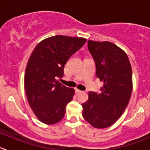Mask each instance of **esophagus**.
I'll return each instance as SVG.
<instances>
[{"mask_svg":"<svg viewBox=\"0 0 150 150\" xmlns=\"http://www.w3.org/2000/svg\"><path fill=\"white\" fill-rule=\"evenodd\" d=\"M83 91H81V90H79V89H75V93H77V94H79V93H83Z\"/></svg>","mask_w":150,"mask_h":150,"instance_id":"1","label":"esophagus"}]
</instances>
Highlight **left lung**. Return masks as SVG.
<instances>
[{"label":"left lung","mask_w":150,"mask_h":150,"mask_svg":"<svg viewBox=\"0 0 150 150\" xmlns=\"http://www.w3.org/2000/svg\"><path fill=\"white\" fill-rule=\"evenodd\" d=\"M96 64V77L104 82L101 93H88L83 103V117L93 127H110L121 116L132 92V69L125 51L109 41L88 40Z\"/></svg>","instance_id":"left-lung-1"}]
</instances>
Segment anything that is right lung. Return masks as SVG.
<instances>
[{"instance_id": "add662e5", "label": "right lung", "mask_w": 150, "mask_h": 150, "mask_svg": "<svg viewBox=\"0 0 150 150\" xmlns=\"http://www.w3.org/2000/svg\"><path fill=\"white\" fill-rule=\"evenodd\" d=\"M83 38L56 35L40 41L30 55L25 75V88L30 107L40 122L53 125L65 114L75 93L60 83L69 57L86 42Z\"/></svg>"}]
</instances>
